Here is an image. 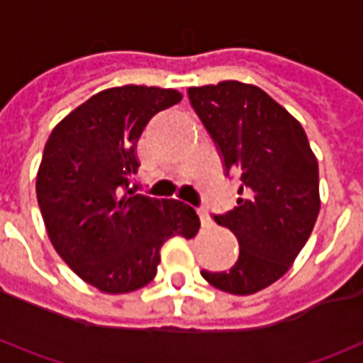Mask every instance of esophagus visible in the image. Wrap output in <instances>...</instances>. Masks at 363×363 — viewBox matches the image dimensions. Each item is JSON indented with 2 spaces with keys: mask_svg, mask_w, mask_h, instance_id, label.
<instances>
[{
  "mask_svg": "<svg viewBox=\"0 0 363 363\" xmlns=\"http://www.w3.org/2000/svg\"><path fill=\"white\" fill-rule=\"evenodd\" d=\"M198 216H200V221H202V228H210L212 225V221L208 218V213L204 210H198Z\"/></svg>",
  "mask_w": 363,
  "mask_h": 363,
  "instance_id": "1",
  "label": "esophagus"
}]
</instances>
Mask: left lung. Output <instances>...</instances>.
<instances>
[{
	"instance_id": "left-lung-1",
	"label": "left lung",
	"mask_w": 363,
	"mask_h": 363,
	"mask_svg": "<svg viewBox=\"0 0 363 363\" xmlns=\"http://www.w3.org/2000/svg\"><path fill=\"white\" fill-rule=\"evenodd\" d=\"M189 99L218 143L225 174L241 181L235 208L213 216L237 237L239 259L225 272L202 276L221 291L251 296L280 280L311 235L320 208L317 157L301 124L257 85L190 87Z\"/></svg>"
}]
</instances>
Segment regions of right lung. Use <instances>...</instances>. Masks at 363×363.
<instances>
[{
  "label": "right lung",
  "mask_w": 363,
  "mask_h": 363,
  "mask_svg": "<svg viewBox=\"0 0 363 363\" xmlns=\"http://www.w3.org/2000/svg\"><path fill=\"white\" fill-rule=\"evenodd\" d=\"M181 99L145 85L104 89L69 112L44 145L36 198L48 237L67 267L104 294L147 286L167 239H192L200 229L190 206L128 189L143 128Z\"/></svg>",
  "instance_id": "1"
}]
</instances>
